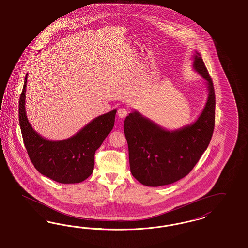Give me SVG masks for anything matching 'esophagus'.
Here are the masks:
<instances>
[{
  "mask_svg": "<svg viewBox=\"0 0 248 248\" xmlns=\"http://www.w3.org/2000/svg\"><path fill=\"white\" fill-rule=\"evenodd\" d=\"M128 113H129L128 110L124 108H119L118 111V115L120 119H125L128 116Z\"/></svg>",
  "mask_w": 248,
  "mask_h": 248,
  "instance_id": "34e87169",
  "label": "esophagus"
}]
</instances>
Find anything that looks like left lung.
<instances>
[{
  "label": "left lung",
  "instance_id": "left-lung-1",
  "mask_svg": "<svg viewBox=\"0 0 248 248\" xmlns=\"http://www.w3.org/2000/svg\"><path fill=\"white\" fill-rule=\"evenodd\" d=\"M193 60V68L205 79L208 92L205 107L195 121L170 130L137 110L129 113L124 121L130 171L145 186L168 185L184 178L211 140L215 125L213 82L198 52H194Z\"/></svg>",
  "mask_w": 248,
  "mask_h": 248
}]
</instances>
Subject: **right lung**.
Returning <instances> with one entry per match:
<instances>
[{
  "label": "right lung",
  "mask_w": 248,
  "mask_h": 248,
  "mask_svg": "<svg viewBox=\"0 0 248 248\" xmlns=\"http://www.w3.org/2000/svg\"><path fill=\"white\" fill-rule=\"evenodd\" d=\"M27 78L28 74L19 99V125L35 169L57 183L83 182L93 171L94 154L113 129L117 110L96 117L67 139L48 140L33 129L27 117Z\"/></svg>",
  "instance_id": "1"
}]
</instances>
